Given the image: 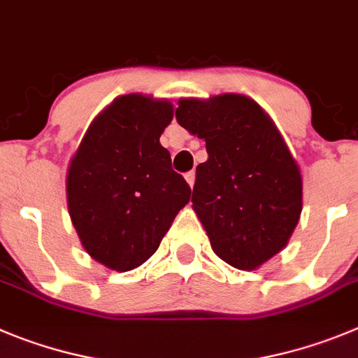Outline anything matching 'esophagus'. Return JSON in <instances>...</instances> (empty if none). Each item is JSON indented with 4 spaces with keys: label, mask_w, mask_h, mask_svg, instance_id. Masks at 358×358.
I'll use <instances>...</instances> for the list:
<instances>
[{
    "label": "esophagus",
    "mask_w": 358,
    "mask_h": 358,
    "mask_svg": "<svg viewBox=\"0 0 358 358\" xmlns=\"http://www.w3.org/2000/svg\"><path fill=\"white\" fill-rule=\"evenodd\" d=\"M186 181H188L189 186L195 185V170H189V172H186Z\"/></svg>",
    "instance_id": "obj_1"
}]
</instances>
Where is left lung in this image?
Segmentation results:
<instances>
[{
    "label": "left lung",
    "mask_w": 358,
    "mask_h": 358,
    "mask_svg": "<svg viewBox=\"0 0 358 358\" xmlns=\"http://www.w3.org/2000/svg\"><path fill=\"white\" fill-rule=\"evenodd\" d=\"M177 122L206 140L193 209L220 259L254 270L286 247L301 213V176L286 142L257 103L225 94L182 99Z\"/></svg>",
    "instance_id": "left-lung-1"
}]
</instances>
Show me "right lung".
<instances>
[{
    "label": "right lung",
    "mask_w": 358,
    "mask_h": 358,
    "mask_svg": "<svg viewBox=\"0 0 358 358\" xmlns=\"http://www.w3.org/2000/svg\"><path fill=\"white\" fill-rule=\"evenodd\" d=\"M169 101L117 97L88 127L67 173V204L85 250L117 271L147 261L192 188L172 170L159 136Z\"/></svg>",
    "instance_id": "1"
}]
</instances>
